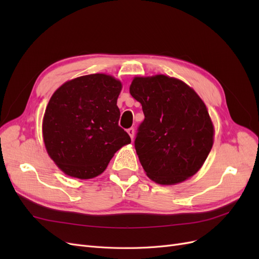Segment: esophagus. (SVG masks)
<instances>
[{
  "mask_svg": "<svg viewBox=\"0 0 259 259\" xmlns=\"http://www.w3.org/2000/svg\"><path fill=\"white\" fill-rule=\"evenodd\" d=\"M127 133H128V135L131 136L132 139L134 138V135H135V130H134V128H133V127L128 128V130H127Z\"/></svg>",
  "mask_w": 259,
  "mask_h": 259,
  "instance_id": "1",
  "label": "esophagus"
}]
</instances>
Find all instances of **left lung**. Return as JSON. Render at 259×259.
Returning a JSON list of instances; mask_svg holds the SVG:
<instances>
[{
    "label": "left lung",
    "mask_w": 259,
    "mask_h": 259,
    "mask_svg": "<svg viewBox=\"0 0 259 259\" xmlns=\"http://www.w3.org/2000/svg\"><path fill=\"white\" fill-rule=\"evenodd\" d=\"M130 93L145 114L134 144L147 176L161 185L193 176L206 160L214 136L207 109L197 93L162 74L135 77Z\"/></svg>",
    "instance_id": "left-lung-1"
}]
</instances>
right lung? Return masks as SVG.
I'll return each instance as SVG.
<instances>
[{
    "label": "right lung",
    "mask_w": 259,
    "mask_h": 259,
    "mask_svg": "<svg viewBox=\"0 0 259 259\" xmlns=\"http://www.w3.org/2000/svg\"><path fill=\"white\" fill-rule=\"evenodd\" d=\"M122 84L106 74H90L65 83L54 93L43 119L44 144L65 174L96 177L131 137L119 126L116 100Z\"/></svg>",
    "instance_id": "obj_1"
}]
</instances>
